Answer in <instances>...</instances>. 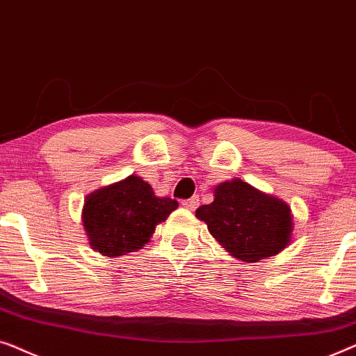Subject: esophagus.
<instances>
[{
    "instance_id": "esophagus-1",
    "label": "esophagus",
    "mask_w": 356,
    "mask_h": 356,
    "mask_svg": "<svg viewBox=\"0 0 356 356\" xmlns=\"http://www.w3.org/2000/svg\"><path fill=\"white\" fill-rule=\"evenodd\" d=\"M198 203H200L198 197H192V198L182 200V207H184V208H187V209H190V211H193V209L198 207Z\"/></svg>"
}]
</instances>
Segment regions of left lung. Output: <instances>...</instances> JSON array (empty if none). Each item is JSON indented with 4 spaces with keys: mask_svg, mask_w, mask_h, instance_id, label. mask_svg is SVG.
Returning <instances> with one entry per match:
<instances>
[{
    "mask_svg": "<svg viewBox=\"0 0 356 356\" xmlns=\"http://www.w3.org/2000/svg\"><path fill=\"white\" fill-rule=\"evenodd\" d=\"M209 234L240 261L257 263L287 247L293 221L290 207L242 179L214 188V200L195 211Z\"/></svg>",
    "mask_w": 356,
    "mask_h": 356,
    "instance_id": "left-lung-1",
    "label": "left lung"
}]
</instances>
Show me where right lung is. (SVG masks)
Segmentation results:
<instances>
[{"instance_id":"1","label":"right lung","mask_w":356,"mask_h":356,"mask_svg":"<svg viewBox=\"0 0 356 356\" xmlns=\"http://www.w3.org/2000/svg\"><path fill=\"white\" fill-rule=\"evenodd\" d=\"M177 207L176 200L156 197L152 185L132 174L90 193L83 203L82 222L90 247L116 258L145 247L158 224Z\"/></svg>"}]
</instances>
